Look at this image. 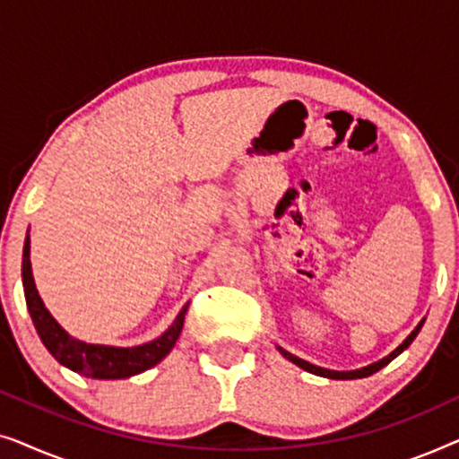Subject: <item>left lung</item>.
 <instances>
[{"instance_id":"1","label":"left lung","mask_w":459,"mask_h":459,"mask_svg":"<svg viewBox=\"0 0 459 459\" xmlns=\"http://www.w3.org/2000/svg\"><path fill=\"white\" fill-rule=\"evenodd\" d=\"M422 325H424V319L422 322H420L416 328H413V332L410 336L405 338L403 342L399 344L397 349L393 351L391 355H386L385 359H380V361H376V363H369V366H366V368H359V369H351V372H336V369H325V368H319V366H313V363H309V361H305V359H300V357H297V355H292V353H288V351H284L281 347H278L280 349V353L286 357L288 361H292L294 366H299V368H303L305 372H311V374H316V376H324V378H332V380H355V378H368V376H372V374H376L378 372V369H382L385 366H388V363H391L394 357L397 355H401L403 353V351L410 347V344L413 342V338L418 336V332L422 330Z\"/></svg>"}]
</instances>
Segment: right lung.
I'll return each mask as SVG.
<instances>
[{
	"instance_id": "obj_1",
	"label": "right lung",
	"mask_w": 459,
	"mask_h": 459,
	"mask_svg": "<svg viewBox=\"0 0 459 459\" xmlns=\"http://www.w3.org/2000/svg\"><path fill=\"white\" fill-rule=\"evenodd\" d=\"M22 286L24 299H27V309L33 319L37 334L46 349L58 359L62 366L73 369V372L90 376L98 380H118L129 378L146 369L154 368L156 363L165 359L169 351L175 347L178 338L184 328V319L187 313V305L179 311L165 334L150 341L140 347H108V344H90L77 341L52 317L46 309L43 300L35 288L33 269H30V238L27 236L22 248Z\"/></svg>"
}]
</instances>
